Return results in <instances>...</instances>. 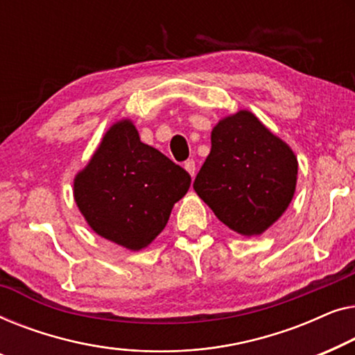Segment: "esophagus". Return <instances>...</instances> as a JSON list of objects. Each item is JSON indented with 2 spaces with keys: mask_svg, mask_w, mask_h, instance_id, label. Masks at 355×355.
I'll use <instances>...</instances> for the list:
<instances>
[{
  "mask_svg": "<svg viewBox=\"0 0 355 355\" xmlns=\"http://www.w3.org/2000/svg\"><path fill=\"white\" fill-rule=\"evenodd\" d=\"M184 168H187L188 173L191 177L196 175V162H194L193 159H188V161H184Z\"/></svg>",
  "mask_w": 355,
  "mask_h": 355,
  "instance_id": "obj_1",
  "label": "esophagus"
}]
</instances>
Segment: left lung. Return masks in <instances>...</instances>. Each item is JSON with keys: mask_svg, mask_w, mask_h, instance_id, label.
<instances>
[{"mask_svg": "<svg viewBox=\"0 0 355 355\" xmlns=\"http://www.w3.org/2000/svg\"><path fill=\"white\" fill-rule=\"evenodd\" d=\"M211 141L194 191L233 232L243 236L263 233L294 196L296 156L248 111L218 122Z\"/></svg>", "mask_w": 355, "mask_h": 355, "instance_id": "1", "label": "left lung"}]
</instances>
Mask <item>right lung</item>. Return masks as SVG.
I'll return each instance as SVG.
<instances>
[{
    "mask_svg": "<svg viewBox=\"0 0 355 355\" xmlns=\"http://www.w3.org/2000/svg\"><path fill=\"white\" fill-rule=\"evenodd\" d=\"M189 183L184 168L141 143L133 123L123 121L109 128L76 177L73 196L99 236L138 251L167 225Z\"/></svg>",
    "mask_w": 355,
    "mask_h": 355,
    "instance_id": "1",
    "label": "right lung"
}]
</instances>
